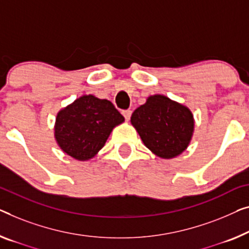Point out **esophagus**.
Listing matches in <instances>:
<instances>
[{"instance_id": "1", "label": "esophagus", "mask_w": 249, "mask_h": 249, "mask_svg": "<svg viewBox=\"0 0 249 249\" xmlns=\"http://www.w3.org/2000/svg\"><path fill=\"white\" fill-rule=\"evenodd\" d=\"M122 114H123L125 120L128 121L129 117H131V115H132V110L131 109H125V110H123V112H122Z\"/></svg>"}]
</instances>
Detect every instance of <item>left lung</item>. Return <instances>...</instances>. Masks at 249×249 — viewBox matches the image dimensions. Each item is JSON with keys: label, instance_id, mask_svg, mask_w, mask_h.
I'll return each mask as SVG.
<instances>
[{"label": "left lung", "instance_id": "left-lung-1", "mask_svg": "<svg viewBox=\"0 0 249 249\" xmlns=\"http://www.w3.org/2000/svg\"><path fill=\"white\" fill-rule=\"evenodd\" d=\"M131 123L148 150L163 159L182 153L195 127L189 108L163 95L150 96L132 114Z\"/></svg>", "mask_w": 249, "mask_h": 249}]
</instances>
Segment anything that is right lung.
<instances>
[{"label":"right lung","instance_id":"1","mask_svg":"<svg viewBox=\"0 0 249 249\" xmlns=\"http://www.w3.org/2000/svg\"><path fill=\"white\" fill-rule=\"evenodd\" d=\"M123 122L109 101L85 95L58 113L54 136L65 153L86 161L97 154L112 129Z\"/></svg>","mask_w":249,"mask_h":249}]
</instances>
